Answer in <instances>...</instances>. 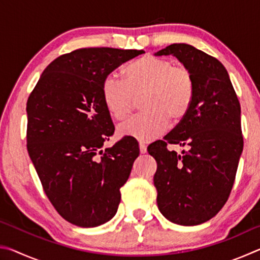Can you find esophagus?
<instances>
[{
    "label": "esophagus",
    "mask_w": 260,
    "mask_h": 260,
    "mask_svg": "<svg viewBox=\"0 0 260 260\" xmlns=\"http://www.w3.org/2000/svg\"><path fill=\"white\" fill-rule=\"evenodd\" d=\"M139 147H140V152L141 153H146L147 152V146L142 142L139 143Z\"/></svg>",
    "instance_id": "1"
}]
</instances>
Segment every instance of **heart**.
<instances>
[{
    "label": "heart",
    "instance_id": "heart-1",
    "mask_svg": "<svg viewBox=\"0 0 260 260\" xmlns=\"http://www.w3.org/2000/svg\"><path fill=\"white\" fill-rule=\"evenodd\" d=\"M124 80L107 77L102 83L105 108L113 119L124 120L140 100L142 112L119 127V134L143 142L179 124L187 117L195 98L191 72L181 65L155 56H144L124 69Z\"/></svg>",
    "mask_w": 260,
    "mask_h": 260
}]
</instances>
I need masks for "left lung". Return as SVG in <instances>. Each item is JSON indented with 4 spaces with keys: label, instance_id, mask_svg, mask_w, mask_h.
<instances>
[{
    "label": "left lung",
    "instance_id": "8db88e82",
    "mask_svg": "<svg viewBox=\"0 0 260 260\" xmlns=\"http://www.w3.org/2000/svg\"><path fill=\"white\" fill-rule=\"evenodd\" d=\"M155 55L177 57L195 82L187 117L148 147L157 161V205L170 221L201 225L222 209L235 181L243 150L240 102L227 70L214 57L186 43H173ZM169 144L187 150L179 155L167 149Z\"/></svg>",
    "mask_w": 260,
    "mask_h": 260
}]
</instances>
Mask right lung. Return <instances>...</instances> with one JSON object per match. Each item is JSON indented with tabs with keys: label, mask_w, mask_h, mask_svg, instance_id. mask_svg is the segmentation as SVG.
Here are the masks:
<instances>
[{
	"label": "right lung",
	"mask_w": 260,
	"mask_h": 260,
	"mask_svg": "<svg viewBox=\"0 0 260 260\" xmlns=\"http://www.w3.org/2000/svg\"><path fill=\"white\" fill-rule=\"evenodd\" d=\"M143 50L82 48L57 57L27 100V151L57 212L79 227L103 225L117 213L120 188L140 153L124 136L102 150L114 126L102 83Z\"/></svg>",
	"instance_id": "right-lung-1"
}]
</instances>
